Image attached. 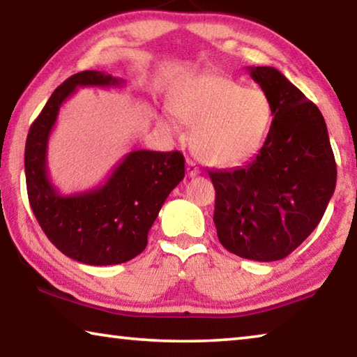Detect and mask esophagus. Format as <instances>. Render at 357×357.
I'll return each instance as SVG.
<instances>
[{
    "label": "esophagus",
    "mask_w": 357,
    "mask_h": 357,
    "mask_svg": "<svg viewBox=\"0 0 357 357\" xmlns=\"http://www.w3.org/2000/svg\"><path fill=\"white\" fill-rule=\"evenodd\" d=\"M185 170H187V176L189 178H193V176H197L198 173H200V168H198L195 164H193V162L190 160V159H187V162H185Z\"/></svg>",
    "instance_id": "obj_1"
}]
</instances>
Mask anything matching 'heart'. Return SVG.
I'll use <instances>...</instances> for the list:
<instances>
[{
	"label": "heart",
	"mask_w": 357,
	"mask_h": 357,
	"mask_svg": "<svg viewBox=\"0 0 357 357\" xmlns=\"http://www.w3.org/2000/svg\"><path fill=\"white\" fill-rule=\"evenodd\" d=\"M172 112L192 128V151L211 167H231L255 155L274 119L263 89L243 88L222 74L185 80L174 94Z\"/></svg>",
	"instance_id": "1"
}]
</instances>
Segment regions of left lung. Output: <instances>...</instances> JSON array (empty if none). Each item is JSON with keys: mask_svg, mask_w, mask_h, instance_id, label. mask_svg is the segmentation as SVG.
<instances>
[{"mask_svg": "<svg viewBox=\"0 0 357 357\" xmlns=\"http://www.w3.org/2000/svg\"><path fill=\"white\" fill-rule=\"evenodd\" d=\"M268 94L274 119L244 167L208 172L214 223L228 252L255 261L285 258L321 220L337 183L328 128L318 107L275 68H247Z\"/></svg>", "mask_w": 357, "mask_h": 357, "instance_id": "1", "label": "left lung"}]
</instances>
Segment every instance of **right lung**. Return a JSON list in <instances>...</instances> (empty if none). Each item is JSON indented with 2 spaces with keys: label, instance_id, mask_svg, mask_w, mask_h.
<instances>
[{
  "label": "right lung",
  "instance_id": "1",
  "mask_svg": "<svg viewBox=\"0 0 357 357\" xmlns=\"http://www.w3.org/2000/svg\"><path fill=\"white\" fill-rule=\"evenodd\" d=\"M123 78L100 70H83L53 91L29 128L25 174L29 204L47 238L75 261L91 266L126 263L148 244V233L167 197L184 179L179 151H130L94 189L64 193L48 176V138L59 108L77 88H123Z\"/></svg>",
  "mask_w": 357,
  "mask_h": 357
}]
</instances>
